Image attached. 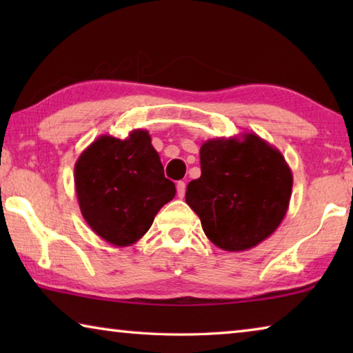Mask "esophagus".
Listing matches in <instances>:
<instances>
[{
	"mask_svg": "<svg viewBox=\"0 0 353 353\" xmlns=\"http://www.w3.org/2000/svg\"><path fill=\"white\" fill-rule=\"evenodd\" d=\"M176 187H177V196H179V198H183V196H185V188H187V187H185V182H177Z\"/></svg>",
	"mask_w": 353,
	"mask_h": 353,
	"instance_id": "esophagus-1",
	"label": "esophagus"
}]
</instances>
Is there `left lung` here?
Listing matches in <instances>:
<instances>
[{
	"instance_id": "8db88e82",
	"label": "left lung",
	"mask_w": 353,
	"mask_h": 353,
	"mask_svg": "<svg viewBox=\"0 0 353 353\" xmlns=\"http://www.w3.org/2000/svg\"><path fill=\"white\" fill-rule=\"evenodd\" d=\"M201 177L185 201L214 246L240 252L276 232L288 210L292 174L277 148L246 132L201 146Z\"/></svg>"
}]
</instances>
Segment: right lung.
I'll list each match as a JSON object with an SVG mask.
<instances>
[{
    "instance_id": "obj_1",
    "label": "right lung",
    "mask_w": 353,
    "mask_h": 353,
    "mask_svg": "<svg viewBox=\"0 0 353 353\" xmlns=\"http://www.w3.org/2000/svg\"><path fill=\"white\" fill-rule=\"evenodd\" d=\"M74 187L83 219L117 248L139 241L160 208L176 196L151 135L143 129L124 140L98 137L77 159Z\"/></svg>"
}]
</instances>
